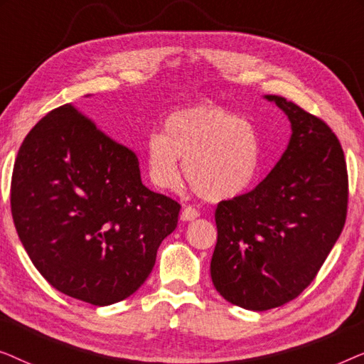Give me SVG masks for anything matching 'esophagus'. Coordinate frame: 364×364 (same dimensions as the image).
<instances>
[{
  "instance_id": "esophagus-1",
  "label": "esophagus",
  "mask_w": 364,
  "mask_h": 364,
  "mask_svg": "<svg viewBox=\"0 0 364 364\" xmlns=\"http://www.w3.org/2000/svg\"><path fill=\"white\" fill-rule=\"evenodd\" d=\"M198 215H200V213H198L197 208L187 205V207H183V210L181 213V218L183 222H192V220H196Z\"/></svg>"
}]
</instances>
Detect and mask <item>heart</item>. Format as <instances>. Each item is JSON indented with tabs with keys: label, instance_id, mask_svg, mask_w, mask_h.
Segmentation results:
<instances>
[{
	"label": "heart",
	"instance_id": "b5f03b06",
	"mask_svg": "<svg viewBox=\"0 0 364 364\" xmlns=\"http://www.w3.org/2000/svg\"><path fill=\"white\" fill-rule=\"evenodd\" d=\"M144 159L157 187L178 181V159L183 176L198 197L227 200L247 191L260 164V141L255 127L230 109L212 104L182 107L168 114L162 134H151Z\"/></svg>",
	"mask_w": 364,
	"mask_h": 364
}]
</instances>
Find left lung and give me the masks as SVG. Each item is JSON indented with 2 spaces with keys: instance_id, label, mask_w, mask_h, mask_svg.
I'll list each match as a JSON object with an SVG mask.
<instances>
[{
  "instance_id": "obj_1",
  "label": "left lung",
  "mask_w": 364,
  "mask_h": 364,
  "mask_svg": "<svg viewBox=\"0 0 364 364\" xmlns=\"http://www.w3.org/2000/svg\"><path fill=\"white\" fill-rule=\"evenodd\" d=\"M291 122L272 172L215 210L210 275L232 305L265 311L295 300L315 280L345 227L348 171L330 126L282 96H265Z\"/></svg>"
}]
</instances>
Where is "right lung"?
<instances>
[{
	"mask_svg": "<svg viewBox=\"0 0 364 364\" xmlns=\"http://www.w3.org/2000/svg\"><path fill=\"white\" fill-rule=\"evenodd\" d=\"M181 203L144 186L137 156L73 104L19 147L11 213L33 265L64 295L96 306L131 296L176 230Z\"/></svg>",
	"mask_w": 364,
	"mask_h": 364,
	"instance_id": "right-lung-1",
	"label": "right lung"
}]
</instances>
